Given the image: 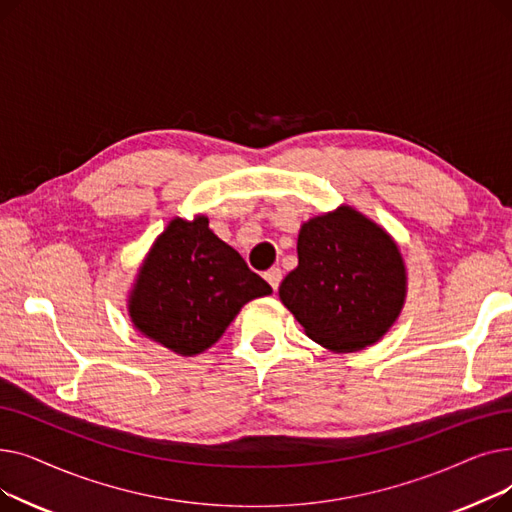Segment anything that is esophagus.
Masks as SVG:
<instances>
[{
  "instance_id": "esophagus-1",
  "label": "esophagus",
  "mask_w": 512,
  "mask_h": 512,
  "mask_svg": "<svg viewBox=\"0 0 512 512\" xmlns=\"http://www.w3.org/2000/svg\"><path fill=\"white\" fill-rule=\"evenodd\" d=\"M263 278L267 280V284H270L274 290H278V286L282 282V270H280V267H272V270L265 272Z\"/></svg>"
}]
</instances>
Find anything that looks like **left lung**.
I'll return each mask as SVG.
<instances>
[{
    "mask_svg": "<svg viewBox=\"0 0 512 512\" xmlns=\"http://www.w3.org/2000/svg\"><path fill=\"white\" fill-rule=\"evenodd\" d=\"M297 253L280 301L313 342L355 353L392 328L405 305L407 270L384 228L340 205L301 226Z\"/></svg>",
    "mask_w": 512,
    "mask_h": 512,
    "instance_id": "obj_1",
    "label": "left lung"
}]
</instances>
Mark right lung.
<instances>
[{
  "label": "right lung",
  "mask_w": 512,
  "mask_h": 512,
  "mask_svg": "<svg viewBox=\"0 0 512 512\" xmlns=\"http://www.w3.org/2000/svg\"><path fill=\"white\" fill-rule=\"evenodd\" d=\"M270 292L272 286L209 230L205 215L174 218L141 265L128 313L143 336L193 357L220 340L242 305Z\"/></svg>",
  "instance_id": "right-lung-1"
}]
</instances>
